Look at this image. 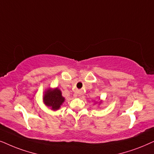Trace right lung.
Wrapping results in <instances>:
<instances>
[{
  "label": "right lung",
  "mask_w": 154,
  "mask_h": 154,
  "mask_svg": "<svg viewBox=\"0 0 154 154\" xmlns=\"http://www.w3.org/2000/svg\"><path fill=\"white\" fill-rule=\"evenodd\" d=\"M64 101L65 98L62 96L61 91L57 88L54 90L48 89L45 92L44 97V103L48 107H51L53 110L59 109Z\"/></svg>",
  "instance_id": "add662e5"
}]
</instances>
